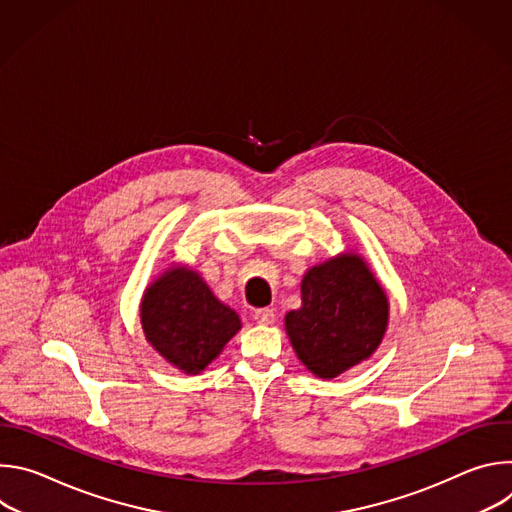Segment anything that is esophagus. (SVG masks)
I'll return each instance as SVG.
<instances>
[{
    "instance_id": "obj_1",
    "label": "esophagus",
    "mask_w": 512,
    "mask_h": 512,
    "mask_svg": "<svg viewBox=\"0 0 512 512\" xmlns=\"http://www.w3.org/2000/svg\"><path fill=\"white\" fill-rule=\"evenodd\" d=\"M253 320L257 322V324H273L275 322V314H273V310L271 308H259V310H255L253 312Z\"/></svg>"
}]
</instances>
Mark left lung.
Returning <instances> with one entry per match:
<instances>
[{
    "label": "left lung",
    "instance_id": "1",
    "mask_svg": "<svg viewBox=\"0 0 512 512\" xmlns=\"http://www.w3.org/2000/svg\"><path fill=\"white\" fill-rule=\"evenodd\" d=\"M389 324V300L360 255L342 253L308 269L302 308L285 314V332L306 369L334 379L367 360Z\"/></svg>",
    "mask_w": 512,
    "mask_h": 512
}]
</instances>
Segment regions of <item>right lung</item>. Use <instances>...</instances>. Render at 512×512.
<instances>
[{"mask_svg": "<svg viewBox=\"0 0 512 512\" xmlns=\"http://www.w3.org/2000/svg\"><path fill=\"white\" fill-rule=\"evenodd\" d=\"M139 316L145 340L186 375L204 371L241 330L239 314L184 265L166 269L145 289Z\"/></svg>", "mask_w": 512, "mask_h": 512, "instance_id": "right-lung-1", "label": "right lung"}]
</instances>
